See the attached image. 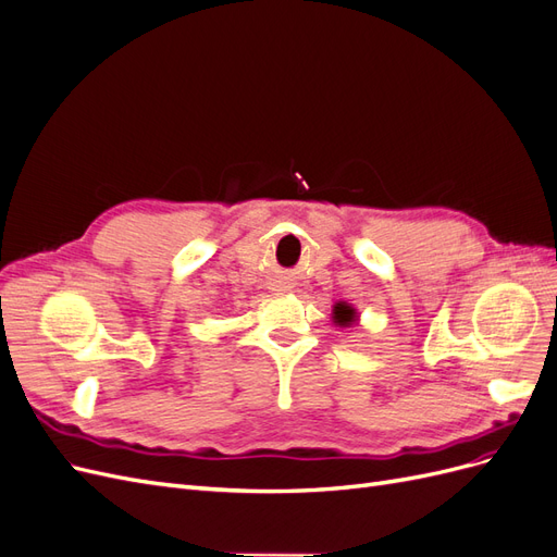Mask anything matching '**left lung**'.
Masks as SVG:
<instances>
[{"label": "left lung", "instance_id": "obj_1", "mask_svg": "<svg viewBox=\"0 0 557 557\" xmlns=\"http://www.w3.org/2000/svg\"><path fill=\"white\" fill-rule=\"evenodd\" d=\"M352 320H356V309L352 307H348V305H336L334 307V323H339V325H344V327H348Z\"/></svg>", "mask_w": 557, "mask_h": 557}]
</instances>
